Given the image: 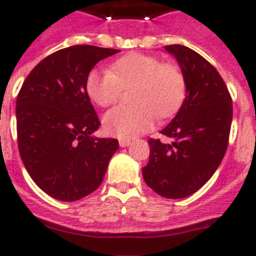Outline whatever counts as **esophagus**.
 Segmentation results:
<instances>
[{
	"instance_id": "34e87169",
	"label": "esophagus",
	"mask_w": 256,
	"mask_h": 256,
	"mask_svg": "<svg viewBox=\"0 0 256 256\" xmlns=\"http://www.w3.org/2000/svg\"><path fill=\"white\" fill-rule=\"evenodd\" d=\"M130 144H132V140H120V148H126V146H128Z\"/></svg>"
}]
</instances>
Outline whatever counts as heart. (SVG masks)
I'll return each mask as SVG.
<instances>
[{"label":"heart","instance_id":"obj_1","mask_svg":"<svg viewBox=\"0 0 256 256\" xmlns=\"http://www.w3.org/2000/svg\"><path fill=\"white\" fill-rule=\"evenodd\" d=\"M128 88V100L134 104L112 108L102 120L108 136L122 140L150 132L156 116L160 120L174 116L186 96V78L174 64L144 53L126 54L108 72L92 70L86 78L88 98L100 108L116 104Z\"/></svg>","mask_w":256,"mask_h":256}]
</instances>
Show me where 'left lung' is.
I'll return each instance as SVG.
<instances>
[{
    "label": "left lung",
    "mask_w": 256,
    "mask_h": 256,
    "mask_svg": "<svg viewBox=\"0 0 256 256\" xmlns=\"http://www.w3.org/2000/svg\"><path fill=\"white\" fill-rule=\"evenodd\" d=\"M186 78V98L162 130L171 144L148 140L150 158L142 168L146 184L160 196L186 198L212 176L226 154L232 102L214 66L190 48L168 45Z\"/></svg>",
    "instance_id": "1"
}]
</instances>
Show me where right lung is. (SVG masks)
I'll list each match as a JSON object with an SVG mask.
<instances>
[{
  "mask_svg": "<svg viewBox=\"0 0 256 256\" xmlns=\"http://www.w3.org/2000/svg\"><path fill=\"white\" fill-rule=\"evenodd\" d=\"M120 50L74 45L44 58L17 96V140L21 160L48 195L74 202L96 191L120 148L96 138L100 120L86 92L94 66Z\"/></svg>",
  "mask_w": 256,
  "mask_h": 256,
  "instance_id": "right-lung-1",
  "label": "right lung"
}]
</instances>
